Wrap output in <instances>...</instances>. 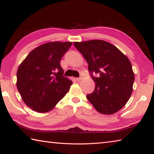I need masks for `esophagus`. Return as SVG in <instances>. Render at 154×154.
Returning a JSON list of instances; mask_svg holds the SVG:
<instances>
[{
	"instance_id": "obj_1",
	"label": "esophagus",
	"mask_w": 154,
	"mask_h": 154,
	"mask_svg": "<svg viewBox=\"0 0 154 154\" xmlns=\"http://www.w3.org/2000/svg\"><path fill=\"white\" fill-rule=\"evenodd\" d=\"M82 78H83V76H80L79 77H77V78H76V80H77V81H78V82H79L80 80H82Z\"/></svg>"
}]
</instances>
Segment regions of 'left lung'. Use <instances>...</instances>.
Masks as SVG:
<instances>
[{
	"label": "left lung",
	"instance_id": "obj_1",
	"mask_svg": "<svg viewBox=\"0 0 154 154\" xmlns=\"http://www.w3.org/2000/svg\"><path fill=\"white\" fill-rule=\"evenodd\" d=\"M74 45L87 61L88 71L96 83L94 91L86 96L88 100L102 114L120 110L132 94L134 81L129 59L105 41L75 42Z\"/></svg>",
	"mask_w": 154,
	"mask_h": 154
}]
</instances>
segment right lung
Here are the masks:
<instances>
[{
	"instance_id": "right-lung-1",
	"label": "right lung",
	"mask_w": 154,
	"mask_h": 154,
	"mask_svg": "<svg viewBox=\"0 0 154 154\" xmlns=\"http://www.w3.org/2000/svg\"><path fill=\"white\" fill-rule=\"evenodd\" d=\"M72 42H49L31 51L17 72V88L26 105L38 113L51 111L69 92L60 60Z\"/></svg>"
}]
</instances>
